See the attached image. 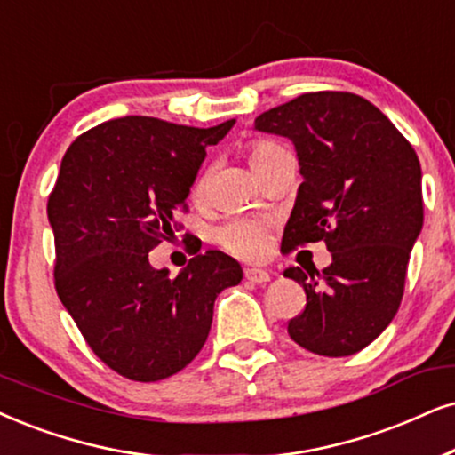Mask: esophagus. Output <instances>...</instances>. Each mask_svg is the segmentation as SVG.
<instances>
[{
  "mask_svg": "<svg viewBox=\"0 0 455 455\" xmlns=\"http://www.w3.org/2000/svg\"><path fill=\"white\" fill-rule=\"evenodd\" d=\"M245 279L250 283H268L270 273L264 268H245Z\"/></svg>",
  "mask_w": 455,
  "mask_h": 455,
  "instance_id": "obj_1",
  "label": "esophagus"
}]
</instances>
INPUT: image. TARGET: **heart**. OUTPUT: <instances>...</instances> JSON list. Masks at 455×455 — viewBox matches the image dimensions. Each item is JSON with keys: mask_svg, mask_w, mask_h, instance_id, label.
<instances>
[{"mask_svg": "<svg viewBox=\"0 0 455 455\" xmlns=\"http://www.w3.org/2000/svg\"><path fill=\"white\" fill-rule=\"evenodd\" d=\"M287 153L285 147L277 145V142L270 140H258L250 147V161L251 168L264 164V161L273 159L275 155ZM205 187V176H199L197 182H195L193 193L201 195ZM218 241H220L222 247H227L228 251L239 258H258L267 250L268 245V228L267 224L250 220V218H235V220L227 222L218 231Z\"/></svg>", "mask_w": 455, "mask_h": 455, "instance_id": "obj_1", "label": "heart"}]
</instances>
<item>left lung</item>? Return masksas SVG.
<instances>
[{
    "label": "left lung",
    "mask_w": 455,
    "mask_h": 455,
    "mask_svg": "<svg viewBox=\"0 0 455 455\" xmlns=\"http://www.w3.org/2000/svg\"><path fill=\"white\" fill-rule=\"evenodd\" d=\"M254 130L290 138L304 182L281 247L325 241L331 264L291 267L307 307L287 323L323 356L359 353L399 310L411 247L422 233V170L390 119L350 92H310L256 117Z\"/></svg>",
    "instance_id": "8db88e82"
}]
</instances>
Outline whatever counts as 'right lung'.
Listing matches in <instances>:
<instances>
[{"instance_id":"obj_1","label":"right lung","mask_w":455,"mask_h":455,"mask_svg":"<svg viewBox=\"0 0 455 455\" xmlns=\"http://www.w3.org/2000/svg\"><path fill=\"white\" fill-rule=\"evenodd\" d=\"M235 125L188 128L128 115L75 138L48 199L56 291L100 361L136 382L180 371L208 340L214 302L243 279L210 250L170 277L148 251L168 239L205 159Z\"/></svg>"}]
</instances>
